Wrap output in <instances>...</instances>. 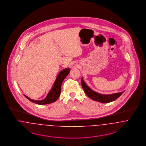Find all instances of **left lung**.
I'll return each mask as SVG.
<instances>
[{"label":"left lung","mask_w":146,"mask_h":146,"mask_svg":"<svg viewBox=\"0 0 146 146\" xmlns=\"http://www.w3.org/2000/svg\"><path fill=\"white\" fill-rule=\"evenodd\" d=\"M81 82L83 89L84 93H86V94L91 99L96 102H100L102 103H108L110 102H113L117 98H118L124 92L123 91L120 93H117L108 94V95L96 93L90 89L86 84V83L84 82V81L83 80V78H81Z\"/></svg>","instance_id":"1"}]
</instances>
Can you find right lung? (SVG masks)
Wrapping results in <instances>:
<instances>
[{"instance_id": "add662e5", "label": "right lung", "mask_w": 146, "mask_h": 146, "mask_svg": "<svg viewBox=\"0 0 146 146\" xmlns=\"http://www.w3.org/2000/svg\"><path fill=\"white\" fill-rule=\"evenodd\" d=\"M69 72H70L69 68H66L60 71L59 74L57 76V78L55 82L53 85L52 89L49 92V93H48V94L44 99L42 100H34L30 99L26 95H24L31 102L38 105L49 104L56 102L60 95L62 83L63 82L64 80L65 79V78L69 74Z\"/></svg>"}]
</instances>
